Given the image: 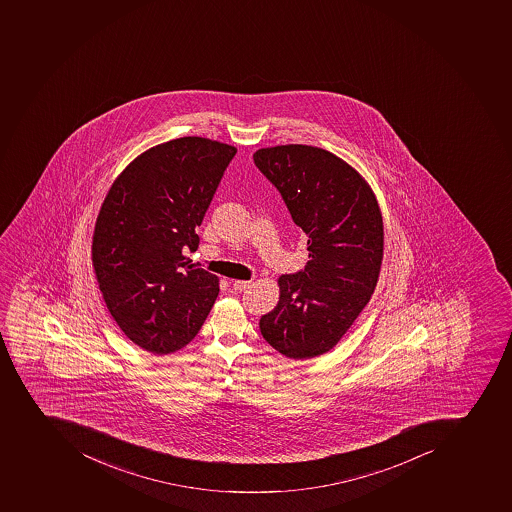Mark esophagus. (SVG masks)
I'll use <instances>...</instances> for the list:
<instances>
[{
    "label": "esophagus",
    "mask_w": 512,
    "mask_h": 512,
    "mask_svg": "<svg viewBox=\"0 0 512 512\" xmlns=\"http://www.w3.org/2000/svg\"><path fill=\"white\" fill-rule=\"evenodd\" d=\"M252 281H244V279H233V288L236 291H244V289L249 288Z\"/></svg>",
    "instance_id": "esophagus-1"
}]
</instances>
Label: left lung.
<instances>
[{"mask_svg": "<svg viewBox=\"0 0 512 512\" xmlns=\"http://www.w3.org/2000/svg\"><path fill=\"white\" fill-rule=\"evenodd\" d=\"M254 161L309 237L310 258L296 275L279 276L278 305L260 318V331L289 359H313L341 341L375 291L381 210L359 171L323 148H260Z\"/></svg>", "mask_w": 512, "mask_h": 512, "instance_id": "8db88e82", "label": "left lung"}]
</instances>
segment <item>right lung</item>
<instances>
[{
    "label": "right lung",
    "instance_id": "right-lung-1",
    "mask_svg": "<svg viewBox=\"0 0 512 512\" xmlns=\"http://www.w3.org/2000/svg\"><path fill=\"white\" fill-rule=\"evenodd\" d=\"M233 145L181 137L132 160L103 200L92 262L106 307L136 346L179 351L197 336L220 292V279L191 265L202 224Z\"/></svg>",
    "mask_w": 512,
    "mask_h": 512
}]
</instances>
